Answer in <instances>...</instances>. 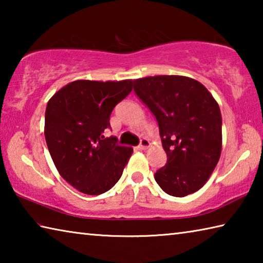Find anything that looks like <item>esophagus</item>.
Here are the masks:
<instances>
[{
    "instance_id": "34e87169",
    "label": "esophagus",
    "mask_w": 263,
    "mask_h": 263,
    "mask_svg": "<svg viewBox=\"0 0 263 263\" xmlns=\"http://www.w3.org/2000/svg\"><path fill=\"white\" fill-rule=\"evenodd\" d=\"M149 147V141L148 139H146V138H142V139L140 140V144L139 146H138V148L139 149H146Z\"/></svg>"
}]
</instances>
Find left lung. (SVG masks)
I'll use <instances>...</instances> for the list:
<instances>
[{"instance_id": "obj_1", "label": "left lung", "mask_w": 263, "mask_h": 263, "mask_svg": "<svg viewBox=\"0 0 263 263\" xmlns=\"http://www.w3.org/2000/svg\"><path fill=\"white\" fill-rule=\"evenodd\" d=\"M136 95L154 115L167 162L154 174L164 193L184 197L205 184L221 151L219 105L202 83L179 75L135 80Z\"/></svg>"}]
</instances>
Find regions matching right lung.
<instances>
[{"label": "right lung", "mask_w": 263, "mask_h": 263, "mask_svg": "<svg viewBox=\"0 0 263 263\" xmlns=\"http://www.w3.org/2000/svg\"><path fill=\"white\" fill-rule=\"evenodd\" d=\"M132 80H78L48 101L45 139L59 174L87 195L110 190L123 174L133 148L105 138L110 115L132 90Z\"/></svg>", "instance_id": "add662e5"}]
</instances>
